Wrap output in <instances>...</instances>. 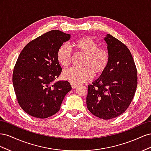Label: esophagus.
Segmentation results:
<instances>
[{
	"instance_id": "1",
	"label": "esophagus",
	"mask_w": 151,
	"mask_h": 151,
	"mask_svg": "<svg viewBox=\"0 0 151 151\" xmlns=\"http://www.w3.org/2000/svg\"><path fill=\"white\" fill-rule=\"evenodd\" d=\"M77 86H77V84H71V87H72V89H75V88H76Z\"/></svg>"
}]
</instances>
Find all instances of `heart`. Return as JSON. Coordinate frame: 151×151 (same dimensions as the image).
Here are the masks:
<instances>
[{
  "label": "heart",
  "mask_w": 151,
  "mask_h": 151,
  "mask_svg": "<svg viewBox=\"0 0 151 151\" xmlns=\"http://www.w3.org/2000/svg\"><path fill=\"white\" fill-rule=\"evenodd\" d=\"M74 46L81 53L85 55L83 63L85 68H68L62 72L63 79L77 85L90 81L93 79V74L95 76L103 74L109 62V55L106 49L98 47V43L89 36L77 40ZM72 58L71 47L68 44L62 45L57 52L58 63L63 67H67L70 63Z\"/></svg>",
  "instance_id": "1"
}]
</instances>
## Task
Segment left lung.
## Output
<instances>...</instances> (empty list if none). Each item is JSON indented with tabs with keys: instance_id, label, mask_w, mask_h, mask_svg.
<instances>
[{
	"instance_id": "obj_1",
	"label": "left lung",
	"mask_w": 151,
	"mask_h": 151,
	"mask_svg": "<svg viewBox=\"0 0 151 151\" xmlns=\"http://www.w3.org/2000/svg\"><path fill=\"white\" fill-rule=\"evenodd\" d=\"M109 62L106 70L88 85L86 98L89 111L99 118L117 117L130 106L137 87V70L129 49L108 34Z\"/></svg>"
}]
</instances>
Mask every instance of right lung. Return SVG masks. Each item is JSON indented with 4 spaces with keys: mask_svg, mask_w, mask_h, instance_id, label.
<instances>
[{
    "mask_svg": "<svg viewBox=\"0 0 151 151\" xmlns=\"http://www.w3.org/2000/svg\"><path fill=\"white\" fill-rule=\"evenodd\" d=\"M70 39L69 34L52 30L31 41L20 53L14 68L12 83L18 103L28 115L38 118L55 115L71 90L66 81L51 85L62 72L58 50Z\"/></svg>",
    "mask_w": 151,
    "mask_h": 151,
    "instance_id": "add662e5",
    "label": "right lung"
}]
</instances>
